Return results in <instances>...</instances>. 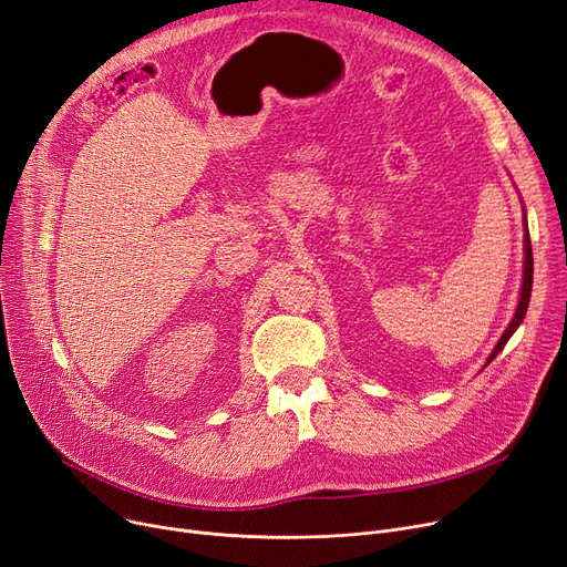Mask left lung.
I'll list each match as a JSON object with an SVG mask.
<instances>
[{
	"label": "left lung",
	"instance_id": "obj_1",
	"mask_svg": "<svg viewBox=\"0 0 567 567\" xmlns=\"http://www.w3.org/2000/svg\"><path fill=\"white\" fill-rule=\"evenodd\" d=\"M526 219V217H524ZM524 241H526V260H524V284H522V298H519V307H517V313H515V318H512V322L507 326V330L503 332V337H501V341L496 343V348L492 350V355H489V360H487V364L501 353L503 350V346L507 343V339L515 334V330L519 328V322L524 320V316H526V309H528V302H530V288H533V251H530V237H528V230H526V237H524Z\"/></svg>",
	"mask_w": 567,
	"mask_h": 567
}]
</instances>
